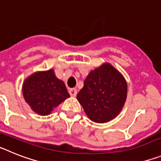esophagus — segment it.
Instances as JSON below:
<instances>
[{
	"instance_id": "34e87169",
	"label": "esophagus",
	"mask_w": 161,
	"mask_h": 161,
	"mask_svg": "<svg viewBox=\"0 0 161 161\" xmlns=\"http://www.w3.org/2000/svg\"><path fill=\"white\" fill-rule=\"evenodd\" d=\"M69 93H70L71 97H76L77 94V90L76 89H71L69 90Z\"/></svg>"
}]
</instances>
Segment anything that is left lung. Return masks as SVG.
I'll return each instance as SVG.
<instances>
[{"mask_svg":"<svg viewBox=\"0 0 161 161\" xmlns=\"http://www.w3.org/2000/svg\"><path fill=\"white\" fill-rule=\"evenodd\" d=\"M127 85L123 75L106 63L91 71L76 98L90 120L107 123L123 109Z\"/></svg>","mask_w":161,"mask_h":161,"instance_id":"left-lung-1","label":"left lung"}]
</instances>
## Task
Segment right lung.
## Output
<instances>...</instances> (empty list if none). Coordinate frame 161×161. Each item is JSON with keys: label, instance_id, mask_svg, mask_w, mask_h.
<instances>
[{"label": "right lung", "instance_id": "1", "mask_svg": "<svg viewBox=\"0 0 161 161\" xmlns=\"http://www.w3.org/2000/svg\"><path fill=\"white\" fill-rule=\"evenodd\" d=\"M22 93L31 109L40 115H48L70 97L64 81L55 76L53 69L37 72L26 78Z\"/></svg>", "mask_w": 161, "mask_h": 161}]
</instances>
